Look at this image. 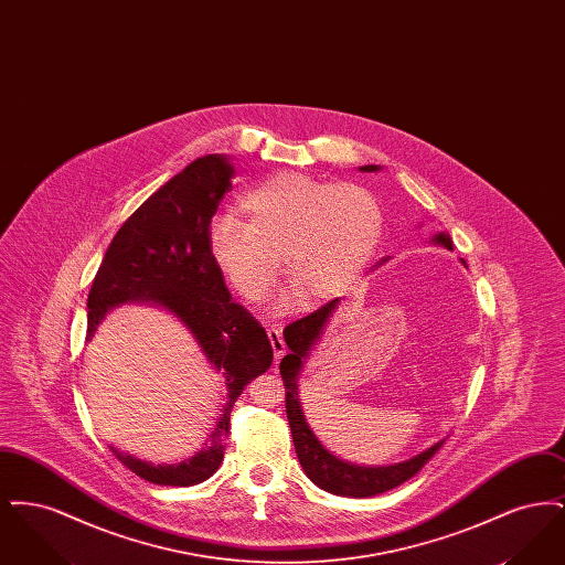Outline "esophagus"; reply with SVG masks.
Here are the masks:
<instances>
[{
	"mask_svg": "<svg viewBox=\"0 0 565 565\" xmlns=\"http://www.w3.org/2000/svg\"><path fill=\"white\" fill-rule=\"evenodd\" d=\"M267 334H269L270 348H273V353H275V360H279L286 353V343H284V337H281V328L270 326Z\"/></svg>",
	"mask_w": 565,
	"mask_h": 565,
	"instance_id": "esophagus-1",
	"label": "esophagus"
}]
</instances>
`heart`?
<instances>
[{
  "label": "heart",
  "instance_id": "b5f03b06",
  "mask_svg": "<svg viewBox=\"0 0 565 565\" xmlns=\"http://www.w3.org/2000/svg\"><path fill=\"white\" fill-rule=\"evenodd\" d=\"M235 214L217 215L207 231L215 267L247 302L269 295L279 256L305 300L350 288L371 260L383 231L375 196L355 184H326L279 173L249 190Z\"/></svg>",
  "mask_w": 565,
  "mask_h": 565
}]
</instances>
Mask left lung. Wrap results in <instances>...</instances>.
Listing matches in <instances>:
<instances>
[{
  "label": "left lung",
  "mask_w": 565,
  "mask_h": 565,
  "mask_svg": "<svg viewBox=\"0 0 565 565\" xmlns=\"http://www.w3.org/2000/svg\"><path fill=\"white\" fill-rule=\"evenodd\" d=\"M376 169H379L376 164L360 167V171H376ZM434 242L445 245L447 249H454V242L447 233H438L434 237ZM337 302H339V298L326 302L318 311L288 323L284 328V339H286V345L290 351L281 358L279 373H281L284 387H286V413H288V422H290V430H292L296 456H298L305 475L323 491H330L337 495H351V498H369V495L390 491V489L403 484L404 481H408L411 477H415L430 461V457H434V454L443 447L445 440L436 443L428 451H424L408 461L383 466V468H362V466L345 463L339 457H334L323 449L322 443L313 436V431L305 422L302 406L298 398V373H300L302 360L309 355L313 343L318 341Z\"/></svg>",
  "instance_id": "obj_1"
}]
</instances>
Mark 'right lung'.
I'll return each instance as SVG.
<instances>
[{
  "mask_svg": "<svg viewBox=\"0 0 565 565\" xmlns=\"http://www.w3.org/2000/svg\"><path fill=\"white\" fill-rule=\"evenodd\" d=\"M233 173L224 157L210 154L146 199L114 235L86 300L88 339L111 307L127 300L159 302L189 326L226 379L228 403L201 454L178 466H150L114 451L148 483L190 487L210 479L224 457L233 404L273 362L265 328L231 298L207 247L212 217L224 192L233 189Z\"/></svg>",
  "mask_w": 565,
  "mask_h": 565,
  "instance_id": "add662e5",
  "label": "right lung"
}]
</instances>
